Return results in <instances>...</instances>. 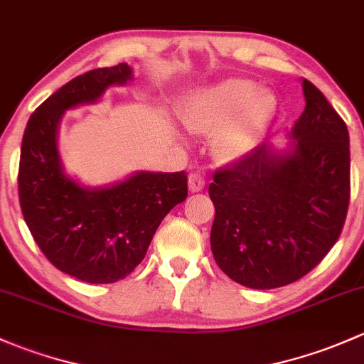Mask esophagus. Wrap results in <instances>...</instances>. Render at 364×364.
<instances>
[{
	"label": "esophagus",
	"mask_w": 364,
	"mask_h": 364,
	"mask_svg": "<svg viewBox=\"0 0 364 364\" xmlns=\"http://www.w3.org/2000/svg\"><path fill=\"white\" fill-rule=\"evenodd\" d=\"M189 191L191 193H200L205 187V177L201 173H191L189 175Z\"/></svg>",
	"instance_id": "esophagus-1"
}]
</instances>
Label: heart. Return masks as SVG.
<instances>
[{
  "instance_id": "b5f03b06",
  "label": "heart",
  "mask_w": 364,
  "mask_h": 364,
  "mask_svg": "<svg viewBox=\"0 0 364 364\" xmlns=\"http://www.w3.org/2000/svg\"><path fill=\"white\" fill-rule=\"evenodd\" d=\"M275 98L247 78H224L183 103L182 122L191 133L212 134V154L238 164L256 151L275 112Z\"/></svg>"
}]
</instances>
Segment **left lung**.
I'll list each match as a JSON object with an SVG mask.
<instances>
[{
    "instance_id": "8db88e82",
    "label": "left lung",
    "mask_w": 364,
    "mask_h": 364,
    "mask_svg": "<svg viewBox=\"0 0 364 364\" xmlns=\"http://www.w3.org/2000/svg\"><path fill=\"white\" fill-rule=\"evenodd\" d=\"M305 110L275 149L213 175L212 254L250 289L293 284L316 268L340 237L350 196L349 131L324 95L301 80Z\"/></svg>"
}]
</instances>
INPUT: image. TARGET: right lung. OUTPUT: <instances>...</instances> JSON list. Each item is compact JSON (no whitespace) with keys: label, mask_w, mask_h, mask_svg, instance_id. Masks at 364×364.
I'll return each instance as SVG.
<instances>
[{"label":"right lung","mask_w":364,"mask_h":364,"mask_svg":"<svg viewBox=\"0 0 364 364\" xmlns=\"http://www.w3.org/2000/svg\"><path fill=\"white\" fill-rule=\"evenodd\" d=\"M133 80L127 63L87 71L63 85L29 117L22 136L18 200L48 261L89 284H112L145 257L161 220L187 198L183 171H134L110 186H84L63 166L58 133L65 112L95 105Z\"/></svg>","instance_id":"obj_1"}]
</instances>
